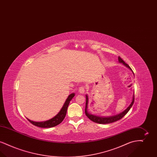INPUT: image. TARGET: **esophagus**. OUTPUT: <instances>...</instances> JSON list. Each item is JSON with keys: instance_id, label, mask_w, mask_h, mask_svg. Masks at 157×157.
<instances>
[{"instance_id": "34e87169", "label": "esophagus", "mask_w": 157, "mask_h": 157, "mask_svg": "<svg viewBox=\"0 0 157 157\" xmlns=\"http://www.w3.org/2000/svg\"><path fill=\"white\" fill-rule=\"evenodd\" d=\"M85 86H81V87H79V93L83 94V93L85 92Z\"/></svg>"}]
</instances>
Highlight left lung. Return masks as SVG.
<instances>
[{
    "label": "left lung",
    "mask_w": 157,
    "mask_h": 157,
    "mask_svg": "<svg viewBox=\"0 0 157 157\" xmlns=\"http://www.w3.org/2000/svg\"><path fill=\"white\" fill-rule=\"evenodd\" d=\"M118 60H119V62H120L122 63H123L124 65H125L126 67H127L128 68H129L130 69H131V67H129V66L127 63H126L120 56L118 57ZM134 94L131 104L128 107V108H127V109H125L124 112L121 113L117 115L113 116V117L104 118V117H97V116L91 115V114H90V113H89L88 112V111H87V108H88V95H86V105H85V114H86V117H87L90 120L92 121L93 122H95V123L101 124H106L112 123V122H115V121H117L121 120V118H122L127 114V112L129 111V109H131V108L132 107V106L134 104Z\"/></svg>",
    "instance_id": "left-lung-1"
}]
</instances>
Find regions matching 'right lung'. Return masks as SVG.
Wrapping results in <instances>:
<instances>
[{
    "label": "right lung",
    "instance_id": "right-lung-1",
    "mask_svg": "<svg viewBox=\"0 0 157 157\" xmlns=\"http://www.w3.org/2000/svg\"><path fill=\"white\" fill-rule=\"evenodd\" d=\"M74 96H75L74 93L71 94V95H69V97H67V99L66 100L63 107L60 109V112L52 119L46 121L45 122H34V121H30L29 119H28V120L33 125H34L36 127H40V128H51V127H55V126L59 125L63 121V120H64V118L66 116V114H67V112L68 105L69 104L70 101L72 100V99L74 98Z\"/></svg>",
    "mask_w": 157,
    "mask_h": 157
}]
</instances>
